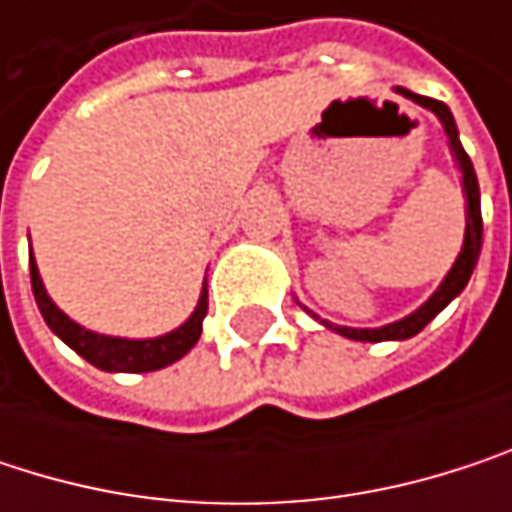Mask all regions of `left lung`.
<instances>
[{"mask_svg": "<svg viewBox=\"0 0 512 512\" xmlns=\"http://www.w3.org/2000/svg\"><path fill=\"white\" fill-rule=\"evenodd\" d=\"M397 94H403V97H409L412 103H418V106H424L427 112H433L436 118H439V124L445 127V136H448V145H451V154L457 159V165H460V174H462V198H465V237H462V249L457 260H454V266L448 269V275L442 278V284L433 290V296L421 305V308H415L412 314H406L403 320H394V323H385V326H376V329H353V326H335V323H329V320H320L314 311H308L317 323H323L326 329H332V332H338V335H344V338H350V341H364V344H379V341H406V338H412V335H418L439 311H445L457 296H460L462 290H465V284H468V278H471V272H474V263H477V257H480V243H483V219H480V186H477V174H474V165H471V159L468 154L462 151V142H460V130H457V121H454V115H451V109L445 106V103H439V100H430V97H421V94H412V91H406V88H394Z\"/></svg>", "mask_w": 512, "mask_h": 512, "instance_id": "obj_1", "label": "left lung"}]
</instances>
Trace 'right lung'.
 Wrapping results in <instances>:
<instances>
[{"label": "right lung", "instance_id": "1", "mask_svg": "<svg viewBox=\"0 0 512 512\" xmlns=\"http://www.w3.org/2000/svg\"><path fill=\"white\" fill-rule=\"evenodd\" d=\"M29 269H32L35 302L41 308V317L47 320V326L52 329V335H58L73 353H79L85 361H91L100 370H109V373H151V370L168 367L177 358L186 356L201 338V323L207 317V281L201 287L195 311L177 329H171L165 335H156V338H115V335H100V332H91V329L79 326L76 320H70L52 302L32 252H29Z\"/></svg>", "mask_w": 512, "mask_h": 512}]
</instances>
